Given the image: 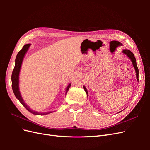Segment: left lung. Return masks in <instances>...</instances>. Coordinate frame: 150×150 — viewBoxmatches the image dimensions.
<instances>
[{
  "label": "left lung",
  "instance_id": "left-lung-1",
  "mask_svg": "<svg viewBox=\"0 0 150 150\" xmlns=\"http://www.w3.org/2000/svg\"><path fill=\"white\" fill-rule=\"evenodd\" d=\"M123 53L125 54L126 55L128 56V57H129V59H131V61H132V63L133 64V66L134 67L135 69V71H136V73H137V80L138 81H139V79H138V74H139V70H138V66L137 65V61H136V59H135V57L134 56V54H133L132 52H131L129 50H128V49H125L123 50ZM84 89L86 91V94H87L88 95V91H87V89H86V88L84 86ZM121 112V111H120Z\"/></svg>",
  "mask_w": 150,
  "mask_h": 150
}]
</instances>
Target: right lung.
<instances>
[{
  "mask_svg": "<svg viewBox=\"0 0 150 150\" xmlns=\"http://www.w3.org/2000/svg\"><path fill=\"white\" fill-rule=\"evenodd\" d=\"M30 44H25L22 47V49L21 50V51L18 52L16 58V61H15V67L13 68L12 73V76H11V79H12V88L13 90V92L14 93L16 97L19 99V101L21 102V103L23 105L26 109L27 110H28L29 112L31 113H33L34 115H47L49 114V113H51L52 112H42V113H39L36 111H34L33 110H32L31 109H30L28 106L26 105V104L24 102L23 99H22L20 91H19V72H20V69L22 65V61H23L24 57L25 56V53L28 51V50L30 46ZM71 87V84L67 86V87L66 88V94L67 92V91L69 90V88Z\"/></svg>",
  "mask_w": 150,
  "mask_h": 150,
  "instance_id": "right-lung-1",
  "label": "right lung"
}]
</instances>
